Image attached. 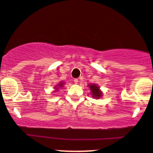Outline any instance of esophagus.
I'll use <instances>...</instances> for the list:
<instances>
[{"label": "esophagus", "instance_id": "1", "mask_svg": "<svg viewBox=\"0 0 153 153\" xmlns=\"http://www.w3.org/2000/svg\"><path fill=\"white\" fill-rule=\"evenodd\" d=\"M74 82H75V84H76V85H77V84L78 83V80L76 78V79L74 80Z\"/></svg>", "mask_w": 153, "mask_h": 153}]
</instances>
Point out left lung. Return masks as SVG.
Returning a JSON list of instances; mask_svg holds the SVG:
<instances>
[{"label": "left lung", "instance_id": "left-lung-1", "mask_svg": "<svg viewBox=\"0 0 153 153\" xmlns=\"http://www.w3.org/2000/svg\"><path fill=\"white\" fill-rule=\"evenodd\" d=\"M88 87L89 88L90 91H91L90 94H91L92 97L95 98L97 100L102 97V94H103L102 91L100 89V87L97 84H89Z\"/></svg>", "mask_w": 153, "mask_h": 153}]
</instances>
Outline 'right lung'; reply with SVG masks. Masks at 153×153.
Masks as SVG:
<instances>
[{"instance_id":"add662e5","label":"right lung","mask_w":153,"mask_h":153,"mask_svg":"<svg viewBox=\"0 0 153 153\" xmlns=\"http://www.w3.org/2000/svg\"><path fill=\"white\" fill-rule=\"evenodd\" d=\"M65 85V83H63L62 81H60V82H59V83L57 84V85H55V87H54V91H53V93H54L55 91H59V89H61V88L63 87V85Z\"/></svg>"}]
</instances>
